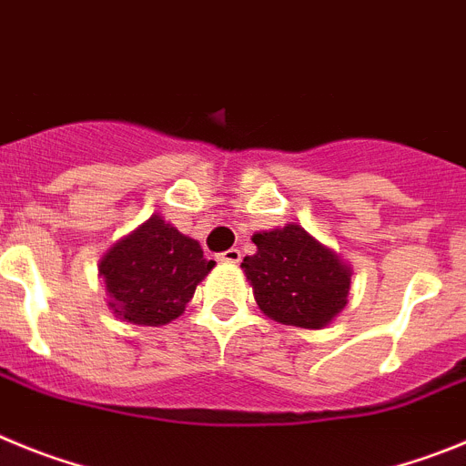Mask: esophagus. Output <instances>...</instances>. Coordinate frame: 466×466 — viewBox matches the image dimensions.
Returning a JSON list of instances; mask_svg holds the SVG:
<instances>
[{
    "label": "esophagus",
    "mask_w": 466,
    "mask_h": 466,
    "mask_svg": "<svg viewBox=\"0 0 466 466\" xmlns=\"http://www.w3.org/2000/svg\"><path fill=\"white\" fill-rule=\"evenodd\" d=\"M218 259H220V262H228V264H237L238 259H241V250L229 248V250H225V253L218 255Z\"/></svg>",
    "instance_id": "obj_1"
}]
</instances>
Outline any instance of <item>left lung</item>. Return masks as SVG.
I'll return each mask as SVG.
<instances>
[{"instance_id":"obj_1","label":"left lung","mask_w":466,"mask_h":466,"mask_svg":"<svg viewBox=\"0 0 466 466\" xmlns=\"http://www.w3.org/2000/svg\"><path fill=\"white\" fill-rule=\"evenodd\" d=\"M258 253L241 269L250 280L259 311L283 325L320 329L329 325L350 290V267L301 225L253 234Z\"/></svg>"}]
</instances>
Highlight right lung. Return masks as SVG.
Returning a JSON list of instances; mask_svg holds the SVG:
<instances>
[{
    "instance_id": "obj_1",
    "label": "right lung",
    "mask_w": 466,
    "mask_h": 466,
    "mask_svg": "<svg viewBox=\"0 0 466 466\" xmlns=\"http://www.w3.org/2000/svg\"><path fill=\"white\" fill-rule=\"evenodd\" d=\"M199 241L181 234L162 216L113 243L99 262L108 306L120 320L134 325H167L186 311L197 283L213 269Z\"/></svg>"
}]
</instances>
